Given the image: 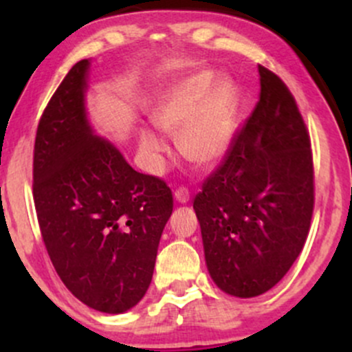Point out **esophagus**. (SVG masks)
<instances>
[{
	"label": "esophagus",
	"instance_id": "1",
	"mask_svg": "<svg viewBox=\"0 0 352 352\" xmlns=\"http://www.w3.org/2000/svg\"><path fill=\"white\" fill-rule=\"evenodd\" d=\"M173 199H175V201H179V204H188V200H190L188 190L187 188L175 190V193H173Z\"/></svg>",
	"mask_w": 352,
	"mask_h": 352
}]
</instances>
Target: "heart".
I'll return each mask as SVG.
<instances>
[{
  "instance_id": "obj_1",
  "label": "heart",
  "mask_w": 352,
  "mask_h": 352,
  "mask_svg": "<svg viewBox=\"0 0 352 352\" xmlns=\"http://www.w3.org/2000/svg\"><path fill=\"white\" fill-rule=\"evenodd\" d=\"M240 92L232 79L200 69L173 86L152 111V122L175 135L182 155L201 168L215 167L230 152L236 132ZM139 151L147 168L159 173L170 147L151 127L139 129Z\"/></svg>"
}]
</instances>
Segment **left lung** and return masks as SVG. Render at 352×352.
I'll return each instance as SVG.
<instances>
[{
	"label": "left lung",
	"mask_w": 352,
	"mask_h": 352,
	"mask_svg": "<svg viewBox=\"0 0 352 352\" xmlns=\"http://www.w3.org/2000/svg\"><path fill=\"white\" fill-rule=\"evenodd\" d=\"M260 99L193 200L205 261L236 298L272 289L305 246L314 205L309 135L292 92L263 66Z\"/></svg>",
	"instance_id": "1"
}]
</instances>
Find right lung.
<instances>
[{
  "label": "right lung",
  "mask_w": 352,
  "mask_h": 352,
  "mask_svg": "<svg viewBox=\"0 0 352 352\" xmlns=\"http://www.w3.org/2000/svg\"><path fill=\"white\" fill-rule=\"evenodd\" d=\"M91 59L76 63L39 120L33 192L43 241L66 288L89 308L129 311L152 281L172 192L139 173L89 122Z\"/></svg>",
  "instance_id": "right-lung-1"
}]
</instances>
